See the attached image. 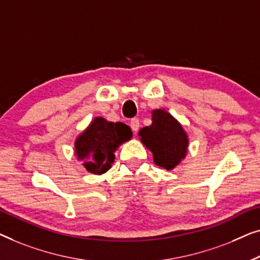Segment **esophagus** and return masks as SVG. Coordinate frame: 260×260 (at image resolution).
<instances>
[{
  "label": "esophagus",
  "instance_id": "esophagus-1",
  "mask_svg": "<svg viewBox=\"0 0 260 260\" xmlns=\"http://www.w3.org/2000/svg\"><path fill=\"white\" fill-rule=\"evenodd\" d=\"M129 126H131L132 131L137 132V131L139 129V126H140V122H139V119H137V118L132 119L131 122H129Z\"/></svg>",
  "mask_w": 260,
  "mask_h": 260
}]
</instances>
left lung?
Returning <instances> with one entry per match:
<instances>
[{
    "label": "left lung",
    "mask_w": 260,
    "mask_h": 260,
    "mask_svg": "<svg viewBox=\"0 0 260 260\" xmlns=\"http://www.w3.org/2000/svg\"><path fill=\"white\" fill-rule=\"evenodd\" d=\"M139 137L153 153L155 165L167 171L173 170L187 154V134L178 120L165 109L152 112V125L139 131Z\"/></svg>",
    "instance_id": "1"
}]
</instances>
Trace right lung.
Wrapping results in <instances>:
<instances>
[{
  "label": "right lung",
  "mask_w": 260,
  "mask_h": 260,
  "mask_svg": "<svg viewBox=\"0 0 260 260\" xmlns=\"http://www.w3.org/2000/svg\"><path fill=\"white\" fill-rule=\"evenodd\" d=\"M131 128L122 122H111L98 116L76 138L75 155L93 174L106 173L114 162L116 148L132 138Z\"/></svg>",
  "instance_id": "obj_1"
}]
</instances>
